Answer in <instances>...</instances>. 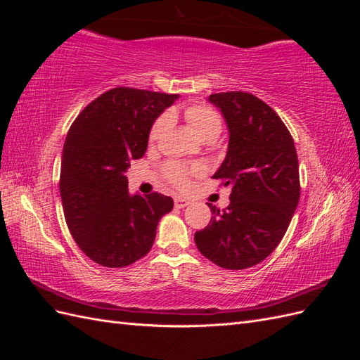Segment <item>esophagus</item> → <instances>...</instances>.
Segmentation results:
<instances>
[{"mask_svg":"<svg viewBox=\"0 0 360 360\" xmlns=\"http://www.w3.org/2000/svg\"><path fill=\"white\" fill-rule=\"evenodd\" d=\"M174 204H176L177 209H184V207H188L191 204V201L186 200V198H183V197H177L176 200H174Z\"/></svg>","mask_w":360,"mask_h":360,"instance_id":"34e87169","label":"esophagus"}]
</instances>
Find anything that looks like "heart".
I'll return each instance as SVG.
<instances>
[{
    "label": "heart",
    "instance_id": "heart-1",
    "mask_svg": "<svg viewBox=\"0 0 360 360\" xmlns=\"http://www.w3.org/2000/svg\"><path fill=\"white\" fill-rule=\"evenodd\" d=\"M184 118H186V122L192 127L195 135H197L201 141L212 139V138L216 139L222 130V120L219 114H217L214 110H212L210 106L192 105L186 108V111H184ZM169 124H171V117L168 114L158 118L156 123L150 130L151 143H153V141H158L163 135V132L169 127ZM201 172H202V167L200 165L186 167V165H180V163H168L165 167L167 179L180 188L188 186L189 176H192V174H201Z\"/></svg>",
    "mask_w": 360,
    "mask_h": 360
}]
</instances>
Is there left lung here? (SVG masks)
<instances>
[{
    "label": "left lung",
    "mask_w": 360,
    "mask_h": 360,
    "mask_svg": "<svg viewBox=\"0 0 360 360\" xmlns=\"http://www.w3.org/2000/svg\"><path fill=\"white\" fill-rule=\"evenodd\" d=\"M228 129V150L213 179L231 184L230 205L195 233L200 252L216 266L242 270L267 258L284 237L300 198L294 141L279 115L243 91L216 93Z\"/></svg>",
    "instance_id": "1"
}]
</instances>
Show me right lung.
<instances>
[{"label": "right lung", "instance_id": "obj_1", "mask_svg": "<svg viewBox=\"0 0 360 360\" xmlns=\"http://www.w3.org/2000/svg\"><path fill=\"white\" fill-rule=\"evenodd\" d=\"M179 94L118 86L76 117L63 147L60 193L75 242L94 263L124 267L150 252L171 197L130 195L126 172L144 156L156 118Z\"/></svg>", "mask_w": 360, "mask_h": 360}]
</instances>
